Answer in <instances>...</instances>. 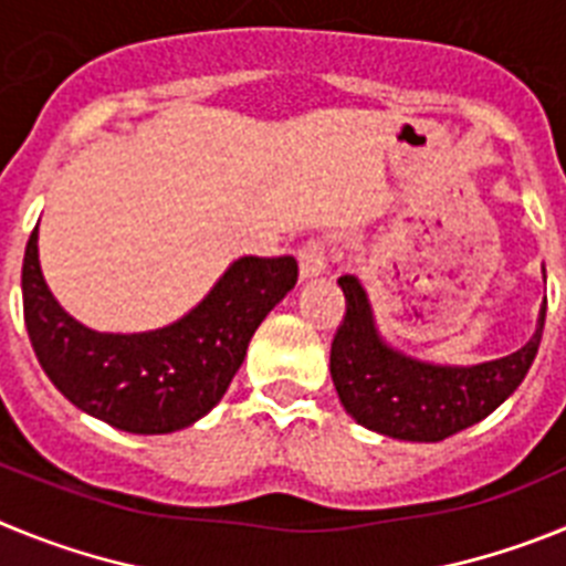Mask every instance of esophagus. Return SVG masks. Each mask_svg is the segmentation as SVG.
<instances>
[{
  "instance_id": "esophagus-1",
  "label": "esophagus",
  "mask_w": 566,
  "mask_h": 566,
  "mask_svg": "<svg viewBox=\"0 0 566 566\" xmlns=\"http://www.w3.org/2000/svg\"><path fill=\"white\" fill-rule=\"evenodd\" d=\"M326 254H328V240L326 238H312L300 247V274L303 277H314V274L326 272Z\"/></svg>"
}]
</instances>
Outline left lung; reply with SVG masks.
Masks as SVG:
<instances>
[{
	"instance_id": "left-lung-1",
	"label": "left lung",
	"mask_w": 566,
	"mask_h": 566,
	"mask_svg": "<svg viewBox=\"0 0 566 566\" xmlns=\"http://www.w3.org/2000/svg\"><path fill=\"white\" fill-rule=\"evenodd\" d=\"M345 314L332 339V379L339 402L368 431L408 442H439L482 422L522 385L536 359L542 319L524 348L473 368L424 365L379 343L357 277L343 274Z\"/></svg>"
}]
</instances>
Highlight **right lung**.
Listing matches in <instances>:
<instances>
[{"label":"right lung","instance_id":"1","mask_svg":"<svg viewBox=\"0 0 566 566\" xmlns=\"http://www.w3.org/2000/svg\"><path fill=\"white\" fill-rule=\"evenodd\" d=\"M297 260L240 258L201 306L147 334L78 326L48 292L36 229L22 263L24 326L39 365L70 402L127 433H172L221 402L249 339L297 283Z\"/></svg>","mask_w":566,"mask_h":566}]
</instances>
